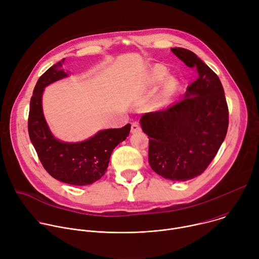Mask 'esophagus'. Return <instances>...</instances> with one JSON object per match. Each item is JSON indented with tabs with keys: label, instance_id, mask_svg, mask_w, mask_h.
<instances>
[{
	"label": "esophagus",
	"instance_id": "34e87169",
	"mask_svg": "<svg viewBox=\"0 0 259 259\" xmlns=\"http://www.w3.org/2000/svg\"><path fill=\"white\" fill-rule=\"evenodd\" d=\"M141 131V128H140V126L138 125V123H136V122H134V123H132V125H131V133H138V132H140Z\"/></svg>",
	"mask_w": 259,
	"mask_h": 259
}]
</instances>
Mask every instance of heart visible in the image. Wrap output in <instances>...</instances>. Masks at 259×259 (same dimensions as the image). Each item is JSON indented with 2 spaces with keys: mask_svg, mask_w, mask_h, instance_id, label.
Here are the masks:
<instances>
[{
  "mask_svg": "<svg viewBox=\"0 0 259 259\" xmlns=\"http://www.w3.org/2000/svg\"><path fill=\"white\" fill-rule=\"evenodd\" d=\"M166 69H164L163 67H156L153 72H152V76H151V82L153 84H157L160 81H162L165 76H166ZM177 87V81L175 78L173 77H169L167 78L164 83H163V87H162V94L164 96H168L170 94H172L175 89Z\"/></svg>",
  "mask_w": 259,
  "mask_h": 259,
  "instance_id": "obj_1",
  "label": "heart"
}]
</instances>
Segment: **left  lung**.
<instances>
[{
  "label": "left lung",
  "mask_w": 259,
  "mask_h": 259,
  "mask_svg": "<svg viewBox=\"0 0 259 259\" xmlns=\"http://www.w3.org/2000/svg\"><path fill=\"white\" fill-rule=\"evenodd\" d=\"M171 51L198 79L184 97L165 109L144 114L142 131L149 136V163L162 177L187 181L201 175L216 156L229 127V108L224 87L216 73L194 52Z\"/></svg>",
  "instance_id": "1"
}]
</instances>
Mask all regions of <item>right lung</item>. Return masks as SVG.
<instances>
[{"label":"right lung","instance_id":"add662e5","mask_svg":"<svg viewBox=\"0 0 259 259\" xmlns=\"http://www.w3.org/2000/svg\"><path fill=\"white\" fill-rule=\"evenodd\" d=\"M61 66L60 61L51 66L35 84L29 104L28 134L43 167L52 177L72 186H88L104 175L110 155L127 138L131 125L100 130L80 142L55 138L43 114L42 95L45 87L68 76Z\"/></svg>","mask_w":259,"mask_h":259}]
</instances>
